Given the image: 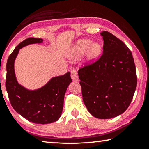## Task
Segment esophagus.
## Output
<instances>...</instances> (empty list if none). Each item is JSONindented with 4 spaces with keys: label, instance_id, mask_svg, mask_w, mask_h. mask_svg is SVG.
<instances>
[{
    "label": "esophagus",
    "instance_id": "1",
    "mask_svg": "<svg viewBox=\"0 0 149 149\" xmlns=\"http://www.w3.org/2000/svg\"><path fill=\"white\" fill-rule=\"evenodd\" d=\"M71 77H72L73 81H78L79 77H78V75H77L76 70H72V72H71Z\"/></svg>",
    "mask_w": 149,
    "mask_h": 149
}]
</instances>
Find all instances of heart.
<instances>
[{"label": "heart", "instance_id": "heart-1", "mask_svg": "<svg viewBox=\"0 0 149 149\" xmlns=\"http://www.w3.org/2000/svg\"><path fill=\"white\" fill-rule=\"evenodd\" d=\"M87 50V58L89 61L96 60L101 52V45L97 42H93L89 39L80 40L72 49L70 58L75 60L81 56Z\"/></svg>", "mask_w": 149, "mask_h": 149}]
</instances>
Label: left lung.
Here are the masks:
<instances>
[{
	"label": "left lung",
	"instance_id": "8db88e82",
	"mask_svg": "<svg viewBox=\"0 0 149 149\" xmlns=\"http://www.w3.org/2000/svg\"><path fill=\"white\" fill-rule=\"evenodd\" d=\"M104 45L100 58L78 70L83 101L98 119L123 113L133 100L137 79L132 53L121 40L107 31L100 33Z\"/></svg>",
	"mask_w": 149,
	"mask_h": 149
}]
</instances>
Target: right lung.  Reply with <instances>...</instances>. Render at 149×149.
Returning <instances> with one entry per match:
<instances>
[{
  "label": "right lung",
  "instance_id": "right-lung-1",
  "mask_svg": "<svg viewBox=\"0 0 149 149\" xmlns=\"http://www.w3.org/2000/svg\"><path fill=\"white\" fill-rule=\"evenodd\" d=\"M43 40L28 38L16 47L6 63V89L11 105L26 119L37 124H48L60 119L65 91L72 82L70 72L53 77L40 88L30 90L18 84L15 72V62L20 49Z\"/></svg>",
  "mask_w": 149,
  "mask_h": 149
}]
</instances>
